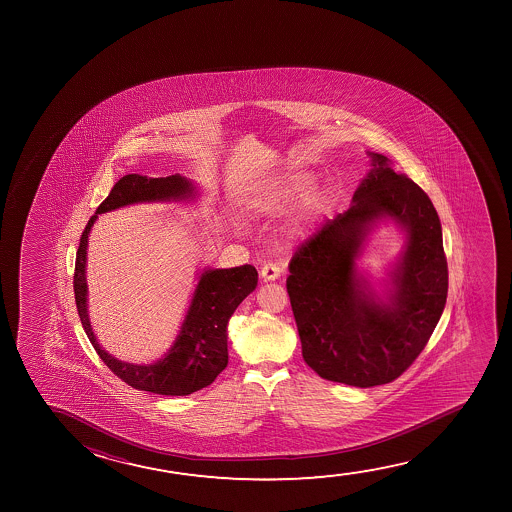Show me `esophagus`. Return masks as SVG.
Segmentation results:
<instances>
[{
  "label": "esophagus",
  "mask_w": 512,
  "mask_h": 512,
  "mask_svg": "<svg viewBox=\"0 0 512 512\" xmlns=\"http://www.w3.org/2000/svg\"><path fill=\"white\" fill-rule=\"evenodd\" d=\"M281 274H283V267L278 266V264H266L260 269V276L264 278V281L278 280Z\"/></svg>",
  "instance_id": "esophagus-1"
}]
</instances>
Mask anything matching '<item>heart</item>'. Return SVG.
Instances as JSON below:
<instances>
[{
  "label": "heart",
  "mask_w": 512,
  "mask_h": 512,
  "mask_svg": "<svg viewBox=\"0 0 512 512\" xmlns=\"http://www.w3.org/2000/svg\"><path fill=\"white\" fill-rule=\"evenodd\" d=\"M313 185V176L308 171H292L287 175L276 176L267 182L260 183L257 189L253 190L252 196L248 199V210L253 215H262V217H274L285 213L288 208H292L297 199H301L309 187ZM320 201L315 196L309 197L301 215L295 220L294 231H299L308 222L311 213L318 208Z\"/></svg>",
  "instance_id": "1"
}]
</instances>
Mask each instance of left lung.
<instances>
[{
  "instance_id": "1",
  "label": "left lung",
  "mask_w": 512,
  "mask_h": 512,
  "mask_svg": "<svg viewBox=\"0 0 512 512\" xmlns=\"http://www.w3.org/2000/svg\"><path fill=\"white\" fill-rule=\"evenodd\" d=\"M371 157L372 169L350 208L297 248L287 278L306 364L323 379L358 388L392 383L409 369L448 297V260L434 204L411 178L395 173L385 155ZM381 217L407 231L386 303L370 292L354 264Z\"/></svg>"
}]
</instances>
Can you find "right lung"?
Masks as SVG:
<instances>
[{
  "instance_id": "right-lung-1",
  "label": "right lung",
  "mask_w": 512,
  "mask_h": 512,
  "mask_svg": "<svg viewBox=\"0 0 512 512\" xmlns=\"http://www.w3.org/2000/svg\"><path fill=\"white\" fill-rule=\"evenodd\" d=\"M194 189L196 187L192 182L180 175L166 176V178L122 176L85 225L80 245H78L73 290H75L78 316L85 334L106 367L124 383L143 392L173 395V397L190 395L204 386L211 385L217 379L218 374L224 371L229 362L227 323L246 295L252 294L257 287L259 274L250 264L231 267V269H206L199 276V283L194 290L189 311L185 315L182 329L176 336L171 350L154 364H127L108 355L99 346L91 329L89 313H87V280H85L89 232L101 213L117 210L127 204L192 199L196 196Z\"/></svg>"
}]
</instances>
